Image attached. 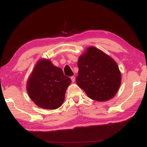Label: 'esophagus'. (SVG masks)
<instances>
[{
  "label": "esophagus",
  "mask_w": 147,
  "mask_h": 147,
  "mask_svg": "<svg viewBox=\"0 0 147 147\" xmlns=\"http://www.w3.org/2000/svg\"><path fill=\"white\" fill-rule=\"evenodd\" d=\"M71 80L72 82H74V81H75V80H76L75 76H71Z\"/></svg>",
  "instance_id": "obj_1"
}]
</instances>
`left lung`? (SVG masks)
<instances>
[{"label": "left lung", "instance_id": "1", "mask_svg": "<svg viewBox=\"0 0 147 147\" xmlns=\"http://www.w3.org/2000/svg\"><path fill=\"white\" fill-rule=\"evenodd\" d=\"M76 83L92 100L107 101L113 98L121 84V76L112 58L94 47L79 57Z\"/></svg>", "mask_w": 147, "mask_h": 147}]
</instances>
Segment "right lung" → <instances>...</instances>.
Wrapping results in <instances>:
<instances>
[{
  "label": "right lung",
  "mask_w": 147,
  "mask_h": 147,
  "mask_svg": "<svg viewBox=\"0 0 147 147\" xmlns=\"http://www.w3.org/2000/svg\"><path fill=\"white\" fill-rule=\"evenodd\" d=\"M71 79L50 60L40 59L35 64L27 82V91L36 105L44 109L55 110L64 102Z\"/></svg>",
  "instance_id": "obj_1"
}]
</instances>
